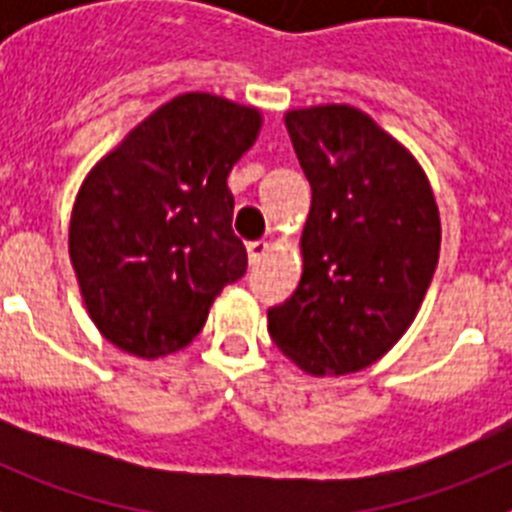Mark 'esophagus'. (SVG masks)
Here are the masks:
<instances>
[{"label":"esophagus","mask_w":512,"mask_h":512,"mask_svg":"<svg viewBox=\"0 0 512 512\" xmlns=\"http://www.w3.org/2000/svg\"><path fill=\"white\" fill-rule=\"evenodd\" d=\"M266 251H269V243H266V241H253V243H248V261H251V264L256 266L261 259H264Z\"/></svg>","instance_id":"obj_1"}]
</instances>
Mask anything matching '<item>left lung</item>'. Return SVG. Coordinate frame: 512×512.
<instances>
[{
	"instance_id": "8db88e82",
	"label": "left lung",
	"mask_w": 512,
	"mask_h": 512,
	"mask_svg": "<svg viewBox=\"0 0 512 512\" xmlns=\"http://www.w3.org/2000/svg\"><path fill=\"white\" fill-rule=\"evenodd\" d=\"M312 189L302 279L269 310L282 354L312 377L382 359L418 315L441 248L420 164L366 112L323 104L284 115Z\"/></svg>"
}]
</instances>
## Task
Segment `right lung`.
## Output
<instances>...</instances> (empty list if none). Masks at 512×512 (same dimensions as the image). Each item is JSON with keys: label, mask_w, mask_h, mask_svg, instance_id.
Masks as SVG:
<instances>
[{"label": "right lung", "mask_w": 512, "mask_h": 512, "mask_svg": "<svg viewBox=\"0 0 512 512\" xmlns=\"http://www.w3.org/2000/svg\"><path fill=\"white\" fill-rule=\"evenodd\" d=\"M261 130L256 107L174 97L130 130L76 194L69 256L89 318L140 359L189 346L246 274L228 174Z\"/></svg>", "instance_id": "right-lung-1"}]
</instances>
